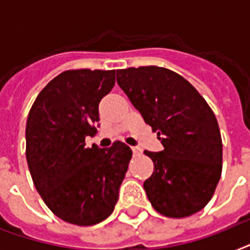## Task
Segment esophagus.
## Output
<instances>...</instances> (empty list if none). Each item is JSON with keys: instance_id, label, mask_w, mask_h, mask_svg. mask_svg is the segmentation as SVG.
Masks as SVG:
<instances>
[{"instance_id": "34e87169", "label": "esophagus", "mask_w": 250, "mask_h": 250, "mask_svg": "<svg viewBox=\"0 0 250 250\" xmlns=\"http://www.w3.org/2000/svg\"><path fill=\"white\" fill-rule=\"evenodd\" d=\"M131 150H133L134 156H139V154L142 153V148H139V147H133L131 148Z\"/></svg>"}]
</instances>
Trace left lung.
Listing matches in <instances>:
<instances>
[{
	"label": "left lung",
	"mask_w": 250,
	"mask_h": 250,
	"mask_svg": "<svg viewBox=\"0 0 250 250\" xmlns=\"http://www.w3.org/2000/svg\"><path fill=\"white\" fill-rule=\"evenodd\" d=\"M116 79L164 146L157 153L144 150L154 165L144 181L150 204L172 218L203 209L222 172L221 133L211 107L187 79L165 67L121 69Z\"/></svg>",
	"instance_id": "obj_1"
}]
</instances>
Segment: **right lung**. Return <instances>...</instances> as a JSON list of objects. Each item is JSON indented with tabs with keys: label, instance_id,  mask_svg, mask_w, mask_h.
<instances>
[{
	"label": "right lung",
	"instance_id": "obj_1",
	"mask_svg": "<svg viewBox=\"0 0 250 250\" xmlns=\"http://www.w3.org/2000/svg\"><path fill=\"white\" fill-rule=\"evenodd\" d=\"M115 85V70H66L47 84L26 120V161L34 187L57 217L78 226L102 222L113 212L131 160L115 142L85 147L97 134L98 104Z\"/></svg>",
	"mask_w": 250,
	"mask_h": 250
}]
</instances>
